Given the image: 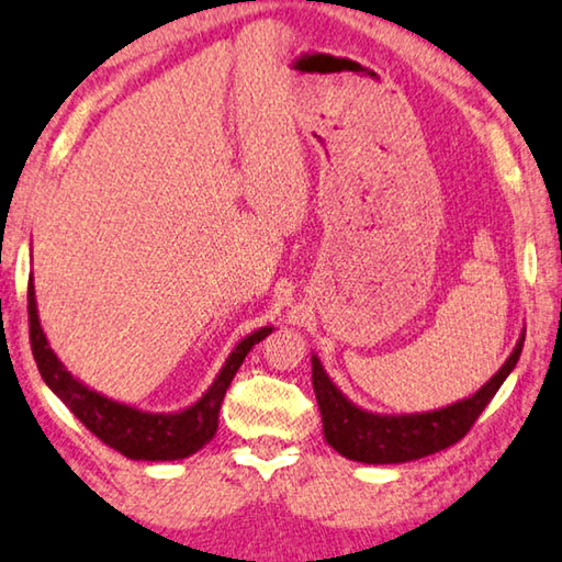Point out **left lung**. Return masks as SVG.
<instances>
[{"mask_svg": "<svg viewBox=\"0 0 562 562\" xmlns=\"http://www.w3.org/2000/svg\"><path fill=\"white\" fill-rule=\"evenodd\" d=\"M526 333L520 336L504 368L474 397L445 409L427 412V415L407 417H380L350 405L323 372L318 358H313V390H316L323 417V435L338 454L362 461V464H402V461L429 457L435 451L457 445L459 439L469 435L481 412L504 385L508 372L516 368Z\"/></svg>", "mask_w": 562, "mask_h": 562, "instance_id": "obj_1", "label": "left lung"}]
</instances>
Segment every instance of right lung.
Returning a JSON list of instances; mask_svg holds the SVG:
<instances>
[{"instance_id": "obj_1", "label": "right lung", "mask_w": 562, "mask_h": 562, "mask_svg": "<svg viewBox=\"0 0 562 562\" xmlns=\"http://www.w3.org/2000/svg\"><path fill=\"white\" fill-rule=\"evenodd\" d=\"M26 301L29 340H32L36 368L42 372L44 382L66 402V407L83 422L88 431H93L105 447L121 451L127 459L172 461L200 451L216 435L220 407L236 370L241 368L246 352L271 333V328H261L251 333V336H246L234 348L210 392L190 409L180 412V415H147V412H137L133 407L117 405V402L98 395V392L83 387L81 382L68 375L61 362L56 360L52 348L46 346L44 330L38 326L32 281H29L26 289Z\"/></svg>"}]
</instances>
